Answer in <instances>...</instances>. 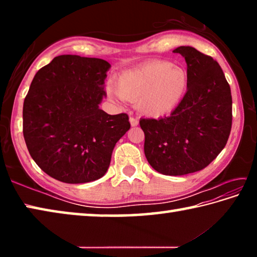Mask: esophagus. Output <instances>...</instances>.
<instances>
[{"instance_id":"esophagus-1","label":"esophagus","mask_w":257,"mask_h":257,"mask_svg":"<svg viewBox=\"0 0 257 257\" xmlns=\"http://www.w3.org/2000/svg\"><path fill=\"white\" fill-rule=\"evenodd\" d=\"M129 121H130V124H132V127H136V125H138V120L137 119L130 118Z\"/></svg>"}]
</instances>
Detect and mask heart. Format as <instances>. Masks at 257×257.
<instances>
[{
  "mask_svg": "<svg viewBox=\"0 0 257 257\" xmlns=\"http://www.w3.org/2000/svg\"><path fill=\"white\" fill-rule=\"evenodd\" d=\"M189 89L186 69L169 61H150L138 68L121 72L114 88L107 94L112 99L136 104L138 111L150 118H162L180 106Z\"/></svg>",
  "mask_w": 257,
  "mask_h": 257,
  "instance_id": "b5f03b06",
  "label": "heart"
}]
</instances>
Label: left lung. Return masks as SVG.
I'll use <instances>...</instances> for the list:
<instances>
[{
  "instance_id": "left-lung-1",
  "label": "left lung",
  "mask_w": 257,
  "mask_h": 257,
  "mask_svg": "<svg viewBox=\"0 0 257 257\" xmlns=\"http://www.w3.org/2000/svg\"><path fill=\"white\" fill-rule=\"evenodd\" d=\"M184 56L189 89L170 115L141 119L149 163L162 175L184 176L206 168L227 144L232 123L231 90L215 60L190 46Z\"/></svg>"
}]
</instances>
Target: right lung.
<instances>
[{
  "label": "right lung",
  "mask_w": 257,
  "mask_h": 257,
  "mask_svg": "<svg viewBox=\"0 0 257 257\" xmlns=\"http://www.w3.org/2000/svg\"><path fill=\"white\" fill-rule=\"evenodd\" d=\"M111 64L79 55H59L37 71L24 102V137L43 171L66 184L105 175L116 142L130 128L125 113L99 108Z\"/></svg>",
  "instance_id": "add662e5"
}]
</instances>
